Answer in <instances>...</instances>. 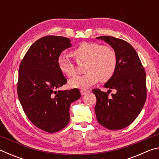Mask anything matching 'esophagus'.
<instances>
[{
    "instance_id": "34e87169",
    "label": "esophagus",
    "mask_w": 159,
    "mask_h": 159,
    "mask_svg": "<svg viewBox=\"0 0 159 159\" xmlns=\"http://www.w3.org/2000/svg\"><path fill=\"white\" fill-rule=\"evenodd\" d=\"M88 93H90V90H86V89H81L80 90V93H81V95H85V94H87Z\"/></svg>"
}]
</instances>
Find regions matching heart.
Listing matches in <instances>:
<instances>
[{
	"label": "heart",
	"mask_w": 159,
	"mask_h": 159,
	"mask_svg": "<svg viewBox=\"0 0 159 159\" xmlns=\"http://www.w3.org/2000/svg\"><path fill=\"white\" fill-rule=\"evenodd\" d=\"M71 55L77 63L85 61L83 67L85 74L70 80L69 85L71 88L85 89L99 80L107 82L111 79L116 70V54L109 45H102L98 43H83L72 51ZM57 66L66 77L71 78L76 74L74 63L64 55L58 57Z\"/></svg>",
	"instance_id": "obj_1"
}]
</instances>
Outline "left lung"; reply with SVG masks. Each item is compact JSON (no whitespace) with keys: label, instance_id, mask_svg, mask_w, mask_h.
I'll return each instance as SVG.
<instances>
[{"label":"left lung","instance_id":"1","mask_svg":"<svg viewBox=\"0 0 159 159\" xmlns=\"http://www.w3.org/2000/svg\"><path fill=\"white\" fill-rule=\"evenodd\" d=\"M114 50L117 57L115 74L104 87L108 92L93 89L97 99L95 111L99 123L109 130H116L131 124L138 117L147 98L146 73L133 47L123 40L100 36ZM117 93L108 96V91Z\"/></svg>","mask_w":159,"mask_h":159}]
</instances>
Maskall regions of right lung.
Masks as SVG:
<instances>
[{"instance_id": "obj_1", "label": "right lung", "mask_w": 159, "mask_h": 159, "mask_svg": "<svg viewBox=\"0 0 159 159\" xmlns=\"http://www.w3.org/2000/svg\"><path fill=\"white\" fill-rule=\"evenodd\" d=\"M71 46L68 38H41L29 48L19 69L17 95L24 111L37 128L50 133L66 127L70 105L81 97L77 88L56 90L67 82L57 58Z\"/></svg>"}]
</instances>
